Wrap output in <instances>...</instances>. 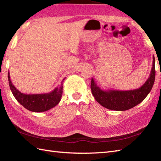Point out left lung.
<instances>
[{
    "mask_svg": "<svg viewBox=\"0 0 161 161\" xmlns=\"http://www.w3.org/2000/svg\"><path fill=\"white\" fill-rule=\"evenodd\" d=\"M152 62L151 73L148 79L141 87L137 89L130 91L103 90L92 78L91 88L95 100L100 105L112 110L124 111L136 106L145 99L154 85L156 73L154 55Z\"/></svg>",
    "mask_w": 161,
    "mask_h": 161,
    "instance_id": "1",
    "label": "left lung"
}]
</instances>
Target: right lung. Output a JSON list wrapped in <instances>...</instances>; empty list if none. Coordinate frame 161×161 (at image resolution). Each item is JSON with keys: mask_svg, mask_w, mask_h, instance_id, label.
<instances>
[{"mask_svg": "<svg viewBox=\"0 0 161 161\" xmlns=\"http://www.w3.org/2000/svg\"><path fill=\"white\" fill-rule=\"evenodd\" d=\"M64 78L59 86L56 87L50 92L42 94H24L14 86L8 73L9 87L13 95L21 105L29 111L42 113L54 108L60 102L62 95Z\"/></svg>", "mask_w": 161, "mask_h": 161, "instance_id": "1", "label": "right lung"}]
</instances>
